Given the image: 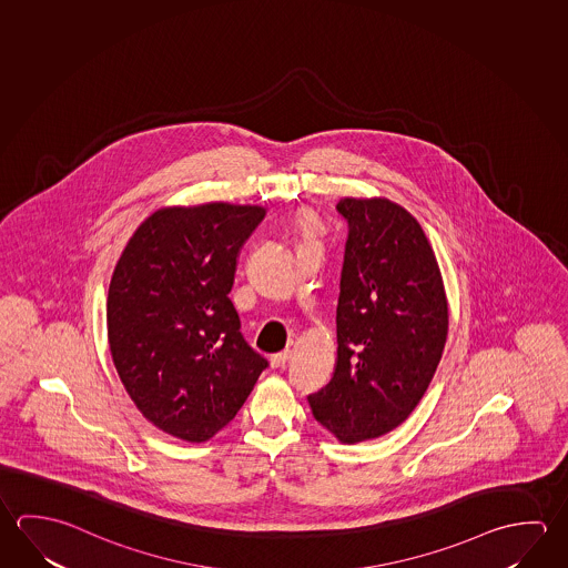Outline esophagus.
I'll list each match as a JSON object with an SVG mask.
<instances>
[{
	"instance_id": "obj_1",
	"label": "esophagus",
	"mask_w": 568,
	"mask_h": 568,
	"mask_svg": "<svg viewBox=\"0 0 568 568\" xmlns=\"http://www.w3.org/2000/svg\"><path fill=\"white\" fill-rule=\"evenodd\" d=\"M288 358H291V351L285 348V351H281V353H275V355H271V365L273 367H285V363H287Z\"/></svg>"
}]
</instances>
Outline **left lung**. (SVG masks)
<instances>
[{
  "instance_id": "left-lung-1",
  "label": "left lung",
  "mask_w": 568,
  "mask_h": 568,
  "mask_svg": "<svg viewBox=\"0 0 568 568\" xmlns=\"http://www.w3.org/2000/svg\"><path fill=\"white\" fill-rule=\"evenodd\" d=\"M347 221L337 305V365L308 395L341 443L387 435L417 407L447 343L448 307L435 251L418 221L385 197L337 203Z\"/></svg>"
}]
</instances>
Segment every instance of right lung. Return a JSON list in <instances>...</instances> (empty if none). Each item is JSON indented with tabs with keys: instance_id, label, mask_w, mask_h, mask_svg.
<instances>
[{
	"instance_id": "1",
	"label": "right lung",
	"mask_w": 568,
	"mask_h": 568,
	"mask_svg": "<svg viewBox=\"0 0 568 568\" xmlns=\"http://www.w3.org/2000/svg\"><path fill=\"white\" fill-rule=\"evenodd\" d=\"M263 217L260 205L223 201L163 207L135 230L113 270V365L141 415L171 437H213L267 368L230 298L241 247Z\"/></svg>"
}]
</instances>
